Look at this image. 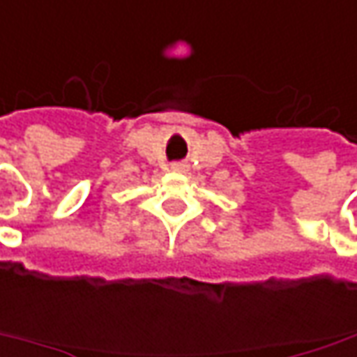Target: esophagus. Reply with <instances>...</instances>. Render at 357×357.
<instances>
[{
	"mask_svg": "<svg viewBox=\"0 0 357 357\" xmlns=\"http://www.w3.org/2000/svg\"><path fill=\"white\" fill-rule=\"evenodd\" d=\"M172 172H188V163H183V162H176V163H172Z\"/></svg>",
	"mask_w": 357,
	"mask_h": 357,
	"instance_id": "34e87169",
	"label": "esophagus"
}]
</instances>
